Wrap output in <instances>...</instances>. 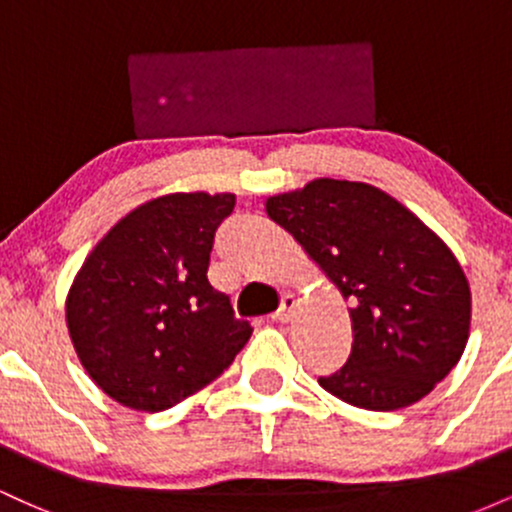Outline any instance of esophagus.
<instances>
[{"label":"esophagus","instance_id":"esophagus-1","mask_svg":"<svg viewBox=\"0 0 512 512\" xmlns=\"http://www.w3.org/2000/svg\"><path fill=\"white\" fill-rule=\"evenodd\" d=\"M293 313H296V298L291 296V293H286V296H281V305L279 310L272 315V320L276 322H289Z\"/></svg>","mask_w":512,"mask_h":512}]
</instances>
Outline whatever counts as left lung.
<instances>
[{
    "label": "left lung",
    "instance_id": "obj_1",
    "mask_svg": "<svg viewBox=\"0 0 512 512\" xmlns=\"http://www.w3.org/2000/svg\"><path fill=\"white\" fill-rule=\"evenodd\" d=\"M269 219L303 245L354 303L346 363L317 378L370 411L419 402L460 361L472 296L455 255L378 187L320 178L267 199Z\"/></svg>",
    "mask_w": 512,
    "mask_h": 512
}]
</instances>
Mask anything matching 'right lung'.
<instances>
[{"instance_id": "right-lung-1", "label": "right lung", "mask_w": 512, "mask_h": 512, "mask_svg": "<svg viewBox=\"0 0 512 512\" xmlns=\"http://www.w3.org/2000/svg\"><path fill=\"white\" fill-rule=\"evenodd\" d=\"M233 195H168L129 211L86 257L67 298L76 354L129 409L163 411L233 363L252 325L209 284Z\"/></svg>"}]
</instances>
